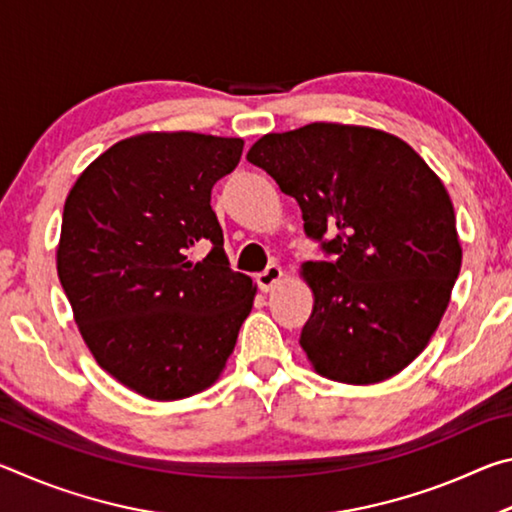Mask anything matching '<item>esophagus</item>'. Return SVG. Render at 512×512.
<instances>
[{
	"label": "esophagus",
	"instance_id": "34e87169",
	"mask_svg": "<svg viewBox=\"0 0 512 512\" xmlns=\"http://www.w3.org/2000/svg\"><path fill=\"white\" fill-rule=\"evenodd\" d=\"M282 268L280 266H268L266 271H262L257 275V284H259V289H262L264 293H268V291H273L277 284H280V280H282Z\"/></svg>",
	"mask_w": 512,
	"mask_h": 512
}]
</instances>
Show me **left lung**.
I'll return each mask as SVG.
<instances>
[{
	"label": "left lung",
	"instance_id": "left-lung-1",
	"mask_svg": "<svg viewBox=\"0 0 512 512\" xmlns=\"http://www.w3.org/2000/svg\"><path fill=\"white\" fill-rule=\"evenodd\" d=\"M246 158L336 257L300 266L314 293L300 334L311 368L352 386L402 372L436 334L461 271L443 180L397 135L334 121L268 133Z\"/></svg>",
	"mask_w": 512,
	"mask_h": 512
}]
</instances>
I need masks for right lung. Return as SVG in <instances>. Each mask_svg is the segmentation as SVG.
I'll return each instance as SVG.
<instances>
[{
  "mask_svg": "<svg viewBox=\"0 0 512 512\" xmlns=\"http://www.w3.org/2000/svg\"><path fill=\"white\" fill-rule=\"evenodd\" d=\"M244 140L189 131L126 137L69 189L56 268L99 366L155 402L203 393L223 375L257 284L230 271L212 187ZM210 240L192 263L186 250Z\"/></svg>",
  "mask_w": 512,
  "mask_h": 512,
  "instance_id": "right-lung-1",
  "label": "right lung"
}]
</instances>
